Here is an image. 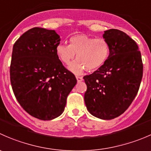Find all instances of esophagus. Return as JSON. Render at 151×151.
Returning a JSON list of instances; mask_svg holds the SVG:
<instances>
[{"label": "esophagus", "mask_w": 151, "mask_h": 151, "mask_svg": "<svg viewBox=\"0 0 151 151\" xmlns=\"http://www.w3.org/2000/svg\"><path fill=\"white\" fill-rule=\"evenodd\" d=\"M76 78H77V80L78 83H80V82H82L83 80V78L82 77H79V76H77L76 77Z\"/></svg>", "instance_id": "obj_1"}]
</instances>
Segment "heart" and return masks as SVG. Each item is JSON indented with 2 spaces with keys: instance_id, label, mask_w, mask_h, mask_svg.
<instances>
[{
  "instance_id": "heart-1",
  "label": "heart",
  "mask_w": 151,
  "mask_h": 151,
  "mask_svg": "<svg viewBox=\"0 0 151 151\" xmlns=\"http://www.w3.org/2000/svg\"><path fill=\"white\" fill-rule=\"evenodd\" d=\"M55 53L64 64H69L77 54V60L68 66L75 74H81L85 71H95L106 63L110 54L109 42L104 38H95L87 34L71 36L69 45L58 44Z\"/></svg>"
}]
</instances>
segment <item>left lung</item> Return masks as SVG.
<instances>
[{"instance_id": "1", "label": "left lung", "mask_w": 151, "mask_h": 151, "mask_svg": "<svg viewBox=\"0 0 151 151\" xmlns=\"http://www.w3.org/2000/svg\"><path fill=\"white\" fill-rule=\"evenodd\" d=\"M110 47L106 63L83 77L85 103L90 113L103 120L122 115L137 94L143 74L141 53L136 42L117 29L104 31Z\"/></svg>"}]
</instances>
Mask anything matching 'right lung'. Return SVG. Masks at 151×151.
I'll return each instance as SVG.
<instances>
[{
  "label": "right lung",
  "instance_id": "right-lung-1",
  "mask_svg": "<svg viewBox=\"0 0 151 151\" xmlns=\"http://www.w3.org/2000/svg\"><path fill=\"white\" fill-rule=\"evenodd\" d=\"M60 36L55 30L33 28L14 43L10 80L15 97L31 116L50 121L64 111L76 77L57 57Z\"/></svg>",
  "mask_w": 151,
  "mask_h": 151
}]
</instances>
